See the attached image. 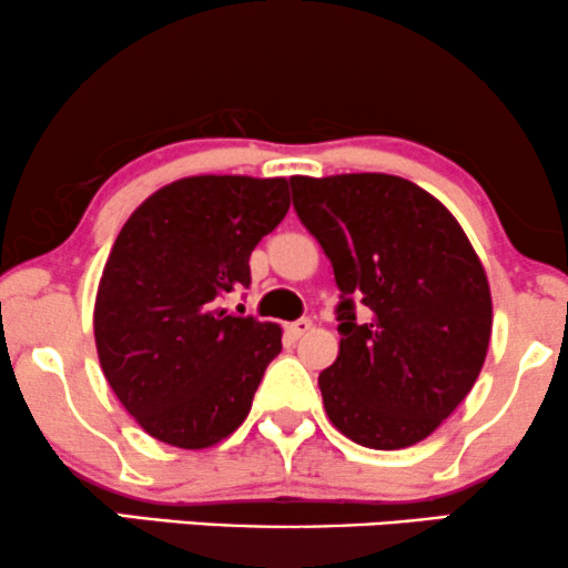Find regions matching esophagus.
<instances>
[{
    "instance_id": "esophagus-1",
    "label": "esophagus",
    "mask_w": 568,
    "mask_h": 568,
    "mask_svg": "<svg viewBox=\"0 0 568 568\" xmlns=\"http://www.w3.org/2000/svg\"><path fill=\"white\" fill-rule=\"evenodd\" d=\"M285 329H288V335L293 337V341H298V337H304L308 329H312V320H296V322H291Z\"/></svg>"
}]
</instances>
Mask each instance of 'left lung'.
Listing matches in <instances>:
<instances>
[{"label":"left lung","mask_w":568,"mask_h":568,"mask_svg":"<svg viewBox=\"0 0 568 568\" xmlns=\"http://www.w3.org/2000/svg\"><path fill=\"white\" fill-rule=\"evenodd\" d=\"M291 191L341 288V351L320 375L329 422L377 450L425 440L485 364L493 301L483 262L454 214L404 178L296 175Z\"/></svg>","instance_id":"8db88e82"}]
</instances>
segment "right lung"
Returning <instances> with one entry per match:
<instances>
[{"instance_id":"add662e5","label":"right lung","mask_w":568,"mask_h":568,"mask_svg":"<svg viewBox=\"0 0 568 568\" xmlns=\"http://www.w3.org/2000/svg\"><path fill=\"white\" fill-rule=\"evenodd\" d=\"M288 206L285 178L193 175L152 193L120 231L93 337L114 396L156 440L210 448L248 416L283 329L233 317L220 298L251 283V251Z\"/></svg>"}]
</instances>
